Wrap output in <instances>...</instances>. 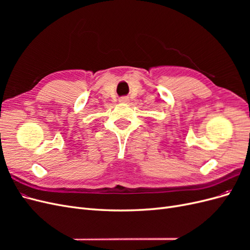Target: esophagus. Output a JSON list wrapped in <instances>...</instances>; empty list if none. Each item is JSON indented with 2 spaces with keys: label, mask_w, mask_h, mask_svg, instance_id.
Returning <instances> with one entry per match:
<instances>
[{
  "label": "esophagus",
  "mask_w": 250,
  "mask_h": 250,
  "mask_svg": "<svg viewBox=\"0 0 250 250\" xmlns=\"http://www.w3.org/2000/svg\"><path fill=\"white\" fill-rule=\"evenodd\" d=\"M128 100H129V99H128V98L127 97H122V98H120V102L121 103H127L128 102Z\"/></svg>",
  "instance_id": "obj_1"
}]
</instances>
